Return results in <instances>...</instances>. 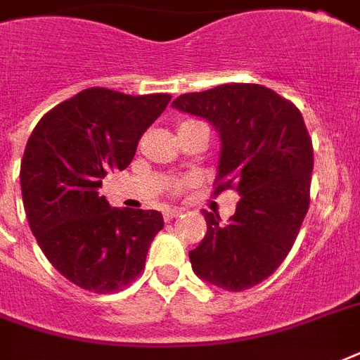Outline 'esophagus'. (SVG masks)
Masks as SVG:
<instances>
[{
	"mask_svg": "<svg viewBox=\"0 0 360 360\" xmlns=\"http://www.w3.org/2000/svg\"><path fill=\"white\" fill-rule=\"evenodd\" d=\"M181 214V209L179 207H168L166 209V211H164V220H174V219H177V217H179Z\"/></svg>",
	"mask_w": 360,
	"mask_h": 360,
	"instance_id": "obj_1",
	"label": "esophagus"
}]
</instances>
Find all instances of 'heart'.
Instances as JSON below:
<instances>
[{"label": "heart", "instance_id": "heart-1", "mask_svg": "<svg viewBox=\"0 0 360 360\" xmlns=\"http://www.w3.org/2000/svg\"><path fill=\"white\" fill-rule=\"evenodd\" d=\"M191 123H198V121H183V123L179 124V129L181 127H185V124H191ZM183 186H185V183H183V181H175V183H172V186H169V188H172V192H181L183 191Z\"/></svg>", "mask_w": 360, "mask_h": 360}]
</instances>
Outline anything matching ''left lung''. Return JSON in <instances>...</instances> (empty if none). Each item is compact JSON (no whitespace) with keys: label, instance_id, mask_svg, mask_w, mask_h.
<instances>
[{"label":"left lung","instance_id":"1","mask_svg":"<svg viewBox=\"0 0 360 360\" xmlns=\"http://www.w3.org/2000/svg\"><path fill=\"white\" fill-rule=\"evenodd\" d=\"M172 106L219 130L214 196L228 188L240 196L228 224L203 209L207 233L188 252L192 269L222 290H248L280 267L307 217L314 168L307 124L295 104L257 84L185 93Z\"/></svg>","mask_w":360,"mask_h":360}]
</instances>
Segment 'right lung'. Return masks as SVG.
Returning <instances> with one entry per match:
<instances>
[{
	"instance_id": "right-lung-1",
	"label": "right lung",
	"mask_w": 360,
	"mask_h": 360,
	"mask_svg": "<svg viewBox=\"0 0 360 360\" xmlns=\"http://www.w3.org/2000/svg\"><path fill=\"white\" fill-rule=\"evenodd\" d=\"M169 98L89 87L42 115L31 132L20 164L25 217L48 262L82 290L129 285L164 228L158 211L110 207L98 188L110 172L132 162L138 140Z\"/></svg>"
}]
</instances>
